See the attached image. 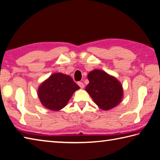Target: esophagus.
I'll return each instance as SVG.
<instances>
[{"mask_svg": "<svg viewBox=\"0 0 160 160\" xmlns=\"http://www.w3.org/2000/svg\"><path fill=\"white\" fill-rule=\"evenodd\" d=\"M77 83H78V85H79L81 88H84V84L82 82H81V81H79V82H78Z\"/></svg>", "mask_w": 160, "mask_h": 160, "instance_id": "esophagus-1", "label": "esophagus"}]
</instances>
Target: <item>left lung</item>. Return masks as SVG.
<instances>
[{"instance_id":"1","label":"left lung","mask_w":160,"mask_h":160,"mask_svg":"<svg viewBox=\"0 0 160 160\" xmlns=\"http://www.w3.org/2000/svg\"><path fill=\"white\" fill-rule=\"evenodd\" d=\"M89 83L86 91L101 109L108 110L117 106L123 98V88L115 77L101 70L88 74Z\"/></svg>"}]
</instances>
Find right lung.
Segmentation results:
<instances>
[{"label": "right lung", "instance_id": "add662e5", "mask_svg": "<svg viewBox=\"0 0 160 160\" xmlns=\"http://www.w3.org/2000/svg\"><path fill=\"white\" fill-rule=\"evenodd\" d=\"M79 88L69 75L54 73L39 86L38 96L44 107L58 111L66 106L73 93Z\"/></svg>", "mask_w": 160, "mask_h": 160}]
</instances>
